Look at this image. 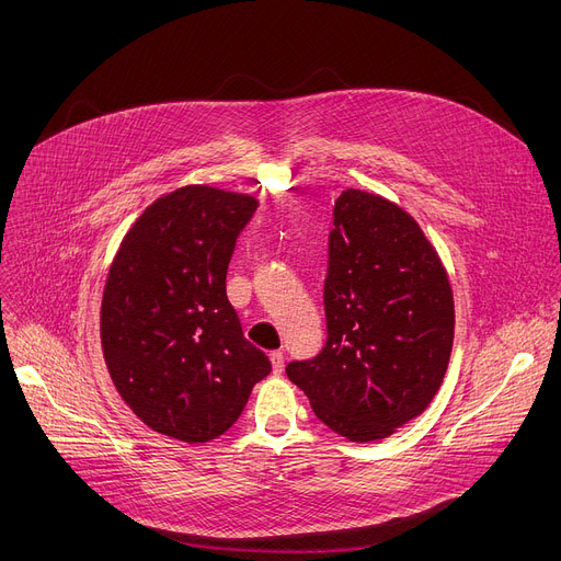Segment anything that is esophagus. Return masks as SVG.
I'll return each mask as SVG.
<instances>
[{
	"label": "esophagus",
	"instance_id": "1",
	"mask_svg": "<svg viewBox=\"0 0 561 561\" xmlns=\"http://www.w3.org/2000/svg\"><path fill=\"white\" fill-rule=\"evenodd\" d=\"M271 363H273V371L282 374L284 371V351H273L271 353Z\"/></svg>",
	"mask_w": 561,
	"mask_h": 561
}]
</instances>
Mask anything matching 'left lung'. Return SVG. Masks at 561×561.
I'll return each mask as SVG.
<instances>
[{
  "instance_id": "left-lung-1",
  "label": "left lung",
  "mask_w": 561,
  "mask_h": 561,
  "mask_svg": "<svg viewBox=\"0 0 561 561\" xmlns=\"http://www.w3.org/2000/svg\"><path fill=\"white\" fill-rule=\"evenodd\" d=\"M327 342L286 367L316 416L348 440H378L436 396L454 340L447 273L419 224L382 196L333 206L324 279Z\"/></svg>"
}]
</instances>
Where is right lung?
<instances>
[{"instance_id":"right-lung-1","label":"right lung","mask_w":561,"mask_h":561,"mask_svg":"<svg viewBox=\"0 0 561 561\" xmlns=\"http://www.w3.org/2000/svg\"><path fill=\"white\" fill-rule=\"evenodd\" d=\"M254 210L252 196L187 185L151 203L116 252L100 340L118 393L159 434L221 436L271 374L226 295L237 237Z\"/></svg>"}]
</instances>
